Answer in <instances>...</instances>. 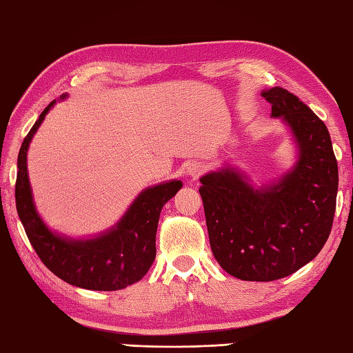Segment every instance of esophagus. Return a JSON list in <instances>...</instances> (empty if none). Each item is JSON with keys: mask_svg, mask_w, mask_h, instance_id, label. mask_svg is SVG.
<instances>
[{"mask_svg": "<svg viewBox=\"0 0 353 353\" xmlns=\"http://www.w3.org/2000/svg\"><path fill=\"white\" fill-rule=\"evenodd\" d=\"M204 172H205V165L203 163H192L188 168V174L194 179H196L198 176H201Z\"/></svg>", "mask_w": 353, "mask_h": 353, "instance_id": "esophagus-1", "label": "esophagus"}]
</instances>
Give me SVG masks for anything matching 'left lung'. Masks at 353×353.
<instances>
[{"instance_id": "left-lung-1", "label": "left lung", "mask_w": 353, "mask_h": 353, "mask_svg": "<svg viewBox=\"0 0 353 353\" xmlns=\"http://www.w3.org/2000/svg\"><path fill=\"white\" fill-rule=\"evenodd\" d=\"M296 139L300 158L276 184L252 189L234 169L203 176L210 248L219 265L244 281H274L312 261L330 235L338 164L325 124L283 88L261 92Z\"/></svg>"}]
</instances>
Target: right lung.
<instances>
[{
  "instance_id": "right-lung-1",
  "label": "right lung",
  "mask_w": 353,
  "mask_h": 353,
  "mask_svg": "<svg viewBox=\"0 0 353 353\" xmlns=\"http://www.w3.org/2000/svg\"><path fill=\"white\" fill-rule=\"evenodd\" d=\"M46 108L18 154L15 183L17 212L32 248L52 274L77 288L89 290H119L141 280L157 255L155 238L163 205L181 189V181H170L145 189L108 234L85 241H72L53 235L33 208L28 178L29 143L53 105Z\"/></svg>"
}]
</instances>
